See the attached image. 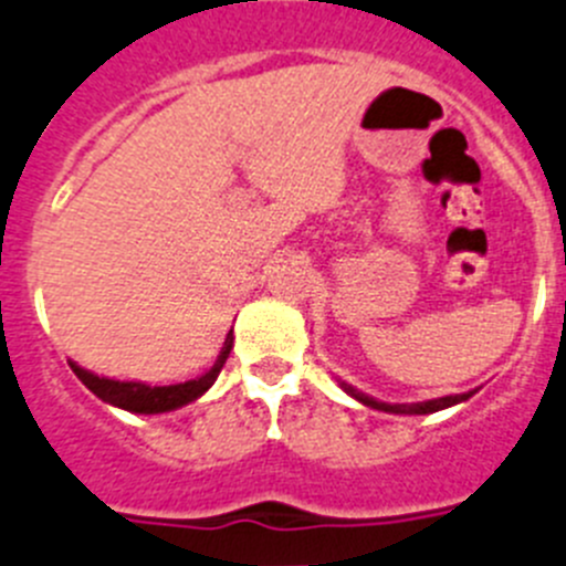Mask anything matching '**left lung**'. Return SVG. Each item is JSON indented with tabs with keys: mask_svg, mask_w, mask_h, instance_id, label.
<instances>
[{
	"mask_svg": "<svg viewBox=\"0 0 566 566\" xmlns=\"http://www.w3.org/2000/svg\"><path fill=\"white\" fill-rule=\"evenodd\" d=\"M340 388L346 390L348 396H355L357 402H363V405H366V408L382 410V413H396V416H427V413H436V410L452 408V405L467 402L469 396H474V390H469V394L441 396V399H427V402H413V405H388V402H379V399H374V396L363 394V390H357L355 385L340 382Z\"/></svg>",
	"mask_w": 566,
	"mask_h": 566,
	"instance_id": "8db88e82",
	"label": "left lung"
}]
</instances>
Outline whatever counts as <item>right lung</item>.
Segmentation results:
<instances>
[{
  "mask_svg": "<svg viewBox=\"0 0 566 566\" xmlns=\"http://www.w3.org/2000/svg\"><path fill=\"white\" fill-rule=\"evenodd\" d=\"M231 346H234V335L229 332V335H226L223 348H220L218 360H214V366H211L206 374H200V377L187 379V382H178V385L123 382V379L97 377V374L86 371V368H81L77 363H72V360H69V366H72V371L77 374V379H81V382L86 385L94 396H99L103 402L114 405V408L128 410V413L150 416V413H167V410H178V408H184V405L195 402L198 396H203L206 390L214 385L218 374L223 371L226 360H229V355H231Z\"/></svg>",
  "mask_w": 566,
  "mask_h": 566,
  "instance_id": "1",
  "label": "right lung"
}]
</instances>
